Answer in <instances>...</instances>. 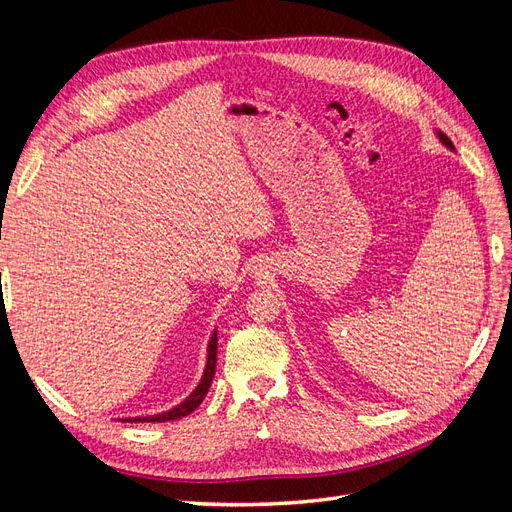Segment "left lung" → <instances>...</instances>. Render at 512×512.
Here are the masks:
<instances>
[{
  "label": "left lung",
  "mask_w": 512,
  "mask_h": 512,
  "mask_svg": "<svg viewBox=\"0 0 512 512\" xmlns=\"http://www.w3.org/2000/svg\"><path fill=\"white\" fill-rule=\"evenodd\" d=\"M440 141H442V143H444L446 147H451V149H455V147H453V143H451V138H448V136H446V134H442V132H440Z\"/></svg>",
  "instance_id": "8db88e82"
}]
</instances>
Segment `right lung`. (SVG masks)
Instances as JSON below:
<instances>
[{"label":"right lung","instance_id":"right-lung-1","mask_svg":"<svg viewBox=\"0 0 512 512\" xmlns=\"http://www.w3.org/2000/svg\"><path fill=\"white\" fill-rule=\"evenodd\" d=\"M215 361H218V333H213L211 342H209V356H207V367H205V376L203 380H200V384L196 386V391L183 401L181 406L168 410V412H162V414H156V416H143V418H128V423H166V421H177V418H183L188 416L190 412H194L200 404H203V399L209 391V386L213 382V376H215Z\"/></svg>","mask_w":512,"mask_h":512}]
</instances>
